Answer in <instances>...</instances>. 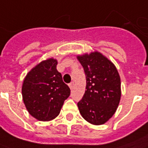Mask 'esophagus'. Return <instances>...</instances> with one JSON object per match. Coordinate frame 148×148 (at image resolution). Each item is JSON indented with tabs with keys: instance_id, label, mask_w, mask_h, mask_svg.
Listing matches in <instances>:
<instances>
[{
	"instance_id": "obj_1",
	"label": "esophagus",
	"mask_w": 148,
	"mask_h": 148,
	"mask_svg": "<svg viewBox=\"0 0 148 148\" xmlns=\"http://www.w3.org/2000/svg\"><path fill=\"white\" fill-rule=\"evenodd\" d=\"M74 82H71V83L69 84V86H70V88H71V90H72V89H73V87H74Z\"/></svg>"
}]
</instances>
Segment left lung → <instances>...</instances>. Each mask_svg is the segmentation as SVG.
I'll list each match as a JSON object with an SVG mask.
<instances>
[{
	"label": "left lung",
	"instance_id": "8db88e82",
	"mask_svg": "<svg viewBox=\"0 0 148 148\" xmlns=\"http://www.w3.org/2000/svg\"><path fill=\"white\" fill-rule=\"evenodd\" d=\"M77 58L86 78L84 95L77 103L79 112L91 124H104L115 113L120 101L119 72L110 60L97 51Z\"/></svg>",
	"mask_w": 148,
	"mask_h": 148
}]
</instances>
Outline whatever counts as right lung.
<instances>
[{
  "mask_svg": "<svg viewBox=\"0 0 148 148\" xmlns=\"http://www.w3.org/2000/svg\"><path fill=\"white\" fill-rule=\"evenodd\" d=\"M58 61H42L31 70L24 79L22 98L26 109L40 121H49L60 113L64 101L71 95L69 86L57 71Z\"/></svg>",
  "mask_w": 148,
  "mask_h": 148,
  "instance_id": "1",
  "label": "right lung"
}]
</instances>
